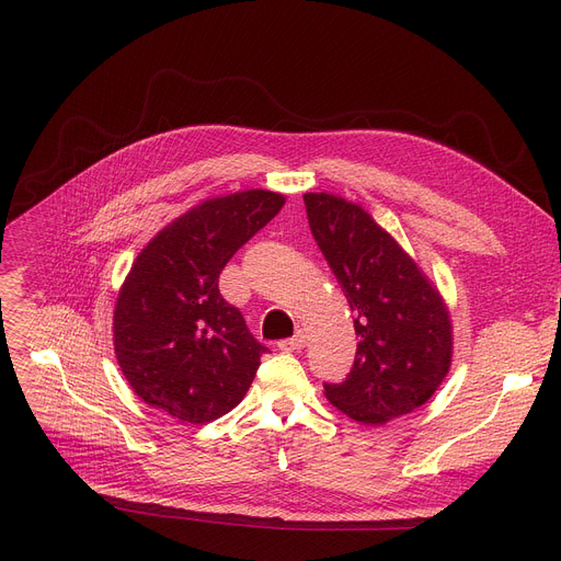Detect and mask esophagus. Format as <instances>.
Wrapping results in <instances>:
<instances>
[{
  "mask_svg": "<svg viewBox=\"0 0 561 561\" xmlns=\"http://www.w3.org/2000/svg\"><path fill=\"white\" fill-rule=\"evenodd\" d=\"M305 345H307V336H305L302 330H298L296 336L279 341V350H284V352H298V350H302Z\"/></svg>",
  "mask_w": 561,
  "mask_h": 561,
  "instance_id": "esophagus-1",
  "label": "esophagus"
}]
</instances>
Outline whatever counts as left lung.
Instances as JSON below:
<instances>
[{
    "mask_svg": "<svg viewBox=\"0 0 561 561\" xmlns=\"http://www.w3.org/2000/svg\"><path fill=\"white\" fill-rule=\"evenodd\" d=\"M305 206L359 336L347 377L341 385H325L328 400L364 425L411 414L450 370L453 325L444 298L359 204L307 193Z\"/></svg>",
    "mask_w": 561,
    "mask_h": 561,
    "instance_id": "left-lung-1",
    "label": "left lung"
}]
</instances>
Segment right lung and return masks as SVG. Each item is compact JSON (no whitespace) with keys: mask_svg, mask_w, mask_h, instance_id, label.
Instances as JSON below:
<instances>
[{"mask_svg":"<svg viewBox=\"0 0 561 561\" xmlns=\"http://www.w3.org/2000/svg\"><path fill=\"white\" fill-rule=\"evenodd\" d=\"M284 202L259 188L206 199L140 250L117 293L113 345L142 402L204 425L243 400L268 347L220 296L218 277Z\"/></svg>","mask_w":561,"mask_h":561,"instance_id":"obj_1","label":"right lung"}]
</instances>
